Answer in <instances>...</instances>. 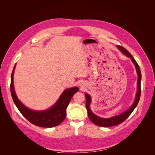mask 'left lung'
I'll use <instances>...</instances> for the list:
<instances>
[{
	"instance_id": "8db88e82",
	"label": "left lung",
	"mask_w": 155,
	"mask_h": 155,
	"mask_svg": "<svg viewBox=\"0 0 155 155\" xmlns=\"http://www.w3.org/2000/svg\"><path fill=\"white\" fill-rule=\"evenodd\" d=\"M117 47H118V48L125 55H126L127 57L130 58L134 64L136 70H137V75H138L137 94H136L135 100L132 105H131L127 110H125L124 112H123V113H121L119 115L112 116L111 118H101V117H99L98 116H96L92 112L90 108V104L91 103V97L90 96V95H88L87 93H85V95L86 97V108L87 110L88 118L93 124H94L95 125L100 127H112V126H114L122 123L123 121H124L127 118H128V117L130 116V114L132 113V112L134 110L136 107L137 106L140 100V94H141L142 74H141V71H140V70L139 65L138 64V63H137V61H136L133 56L131 55V54L125 48H124L123 46L117 45Z\"/></svg>"
}]
</instances>
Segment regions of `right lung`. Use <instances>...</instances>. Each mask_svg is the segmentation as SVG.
I'll list each match as a JSON object with an SVG mask.
<instances>
[{
    "label": "right lung",
    "instance_id": "right-lung-1",
    "mask_svg": "<svg viewBox=\"0 0 155 155\" xmlns=\"http://www.w3.org/2000/svg\"><path fill=\"white\" fill-rule=\"evenodd\" d=\"M16 64L13 67L11 77V94L14 104L25 118L30 123L42 127L50 128L59 125L64 120L67 114V108L73 95L78 92L77 87L64 90L55 104L45 110H34L26 107L18 99L13 86V74Z\"/></svg>",
    "mask_w": 155,
    "mask_h": 155
}]
</instances>
